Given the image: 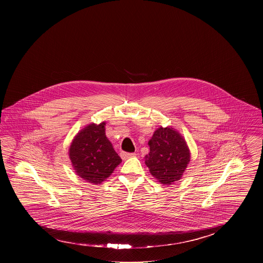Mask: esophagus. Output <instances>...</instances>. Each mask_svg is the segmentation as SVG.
I'll return each instance as SVG.
<instances>
[{"label": "esophagus", "mask_w": 263, "mask_h": 263, "mask_svg": "<svg viewBox=\"0 0 263 263\" xmlns=\"http://www.w3.org/2000/svg\"><path fill=\"white\" fill-rule=\"evenodd\" d=\"M134 156H135L134 153H127V152H121V153H120V157H121L123 160L128 159V158H131V157H134Z\"/></svg>", "instance_id": "obj_1"}]
</instances>
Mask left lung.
<instances>
[{"mask_svg":"<svg viewBox=\"0 0 263 263\" xmlns=\"http://www.w3.org/2000/svg\"><path fill=\"white\" fill-rule=\"evenodd\" d=\"M149 146L150 153L145 157V163L151 175L164 185L179 180L190 161L182 136L173 128L160 127L149 141Z\"/></svg>","mask_w":263,"mask_h":263,"instance_id":"left-lung-1","label":"left lung"}]
</instances>
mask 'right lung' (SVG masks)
<instances>
[{"label":"right lung","mask_w":263,"mask_h":263,"mask_svg":"<svg viewBox=\"0 0 263 263\" xmlns=\"http://www.w3.org/2000/svg\"><path fill=\"white\" fill-rule=\"evenodd\" d=\"M105 123L89 124L73 140L69 156L79 176L93 184L111 175L121 159L105 136Z\"/></svg>","instance_id":"add662e5"}]
</instances>
